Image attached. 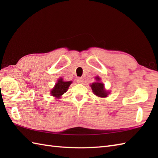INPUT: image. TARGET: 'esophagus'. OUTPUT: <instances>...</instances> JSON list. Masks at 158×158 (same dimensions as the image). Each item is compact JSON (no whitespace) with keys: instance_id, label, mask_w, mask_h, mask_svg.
Segmentation results:
<instances>
[{"instance_id":"1","label":"esophagus","mask_w":158,"mask_h":158,"mask_svg":"<svg viewBox=\"0 0 158 158\" xmlns=\"http://www.w3.org/2000/svg\"><path fill=\"white\" fill-rule=\"evenodd\" d=\"M77 81L79 83H83V81H84V79H83V78H82V77H78L77 79Z\"/></svg>"}]
</instances>
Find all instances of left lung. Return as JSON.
I'll return each mask as SVG.
<instances>
[{
  "label": "left lung",
  "instance_id": "8db88e82",
  "mask_svg": "<svg viewBox=\"0 0 158 158\" xmlns=\"http://www.w3.org/2000/svg\"><path fill=\"white\" fill-rule=\"evenodd\" d=\"M96 82L92 83V84L90 85L94 94L97 96L101 97V98H105L109 95V92L106 91L105 89V85L102 83L100 82V78L98 76L96 77Z\"/></svg>",
  "mask_w": 158,
  "mask_h": 158
}]
</instances>
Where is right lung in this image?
I'll list each match as a JSON object with an SVG mask.
<instances>
[{
	"instance_id": "add662e5",
	"label": "right lung",
	"mask_w": 158,
	"mask_h": 158,
	"mask_svg": "<svg viewBox=\"0 0 158 158\" xmlns=\"http://www.w3.org/2000/svg\"><path fill=\"white\" fill-rule=\"evenodd\" d=\"M72 81H64L62 78L58 80L56 85L51 90V95L57 98H60L62 95L66 92Z\"/></svg>"
}]
</instances>
